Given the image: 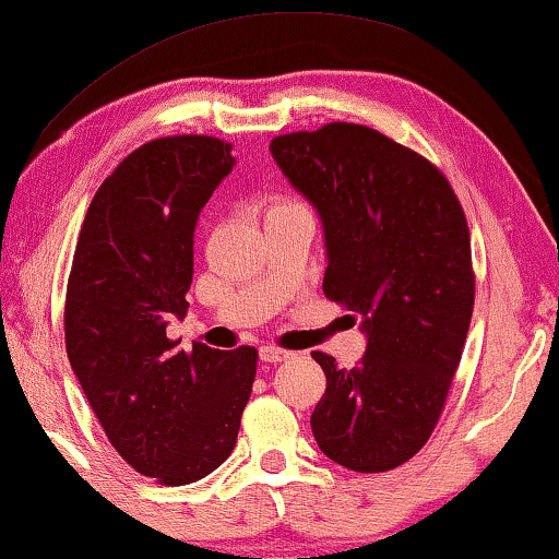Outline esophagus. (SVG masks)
Instances as JSON below:
<instances>
[{"instance_id":"obj_1","label":"esophagus","mask_w":559,"mask_h":559,"mask_svg":"<svg viewBox=\"0 0 559 559\" xmlns=\"http://www.w3.org/2000/svg\"><path fill=\"white\" fill-rule=\"evenodd\" d=\"M289 357H292L289 349H282V347H274V345L260 347L262 362H282V359H289Z\"/></svg>"}]
</instances>
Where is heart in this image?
<instances>
[{"label": "heart", "instance_id": "b5f03b06", "mask_svg": "<svg viewBox=\"0 0 559 559\" xmlns=\"http://www.w3.org/2000/svg\"><path fill=\"white\" fill-rule=\"evenodd\" d=\"M289 207H305L299 200H292V197H280V200L272 202V210H289Z\"/></svg>", "mask_w": 559, "mask_h": 559}]
</instances>
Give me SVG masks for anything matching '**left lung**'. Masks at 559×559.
I'll use <instances>...</instances> for the list:
<instances>
[{
	"mask_svg": "<svg viewBox=\"0 0 559 559\" xmlns=\"http://www.w3.org/2000/svg\"><path fill=\"white\" fill-rule=\"evenodd\" d=\"M270 152L322 217L324 297L367 332L355 369L312 352L328 377L314 440L355 472L405 465L435 432L465 349L475 307L465 210L440 167L372 127L280 134Z\"/></svg>",
	"mask_w": 559,
	"mask_h": 559,
	"instance_id": "1",
	"label": "left lung"
}]
</instances>
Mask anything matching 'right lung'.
<instances>
[{
    "label": "right lung",
    "mask_w": 559,
    "mask_h": 559,
    "mask_svg": "<svg viewBox=\"0 0 559 559\" xmlns=\"http://www.w3.org/2000/svg\"><path fill=\"white\" fill-rule=\"evenodd\" d=\"M231 167V144L207 134L127 154L92 197L67 280L64 345L90 407L119 457L167 487L229 457L257 374L254 347L167 337L190 307L197 219Z\"/></svg>",
    "instance_id": "right-lung-1"
}]
</instances>
